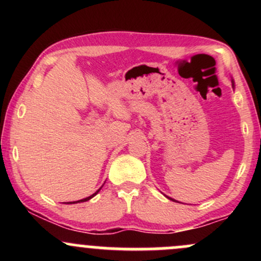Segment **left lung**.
Masks as SVG:
<instances>
[{
    "mask_svg": "<svg viewBox=\"0 0 261 261\" xmlns=\"http://www.w3.org/2000/svg\"><path fill=\"white\" fill-rule=\"evenodd\" d=\"M233 86H234V85H233ZM167 197H168V196H167ZM168 199H170V197H168ZM170 200H172V201H175L174 199H170Z\"/></svg>",
    "mask_w": 261,
    "mask_h": 261,
    "instance_id": "obj_1",
    "label": "left lung"
}]
</instances>
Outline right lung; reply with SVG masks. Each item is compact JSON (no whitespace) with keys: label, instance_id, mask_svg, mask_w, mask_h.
Instances as JSON below:
<instances>
[{"label":"right lung","instance_id":"add662e5","mask_svg":"<svg viewBox=\"0 0 261 261\" xmlns=\"http://www.w3.org/2000/svg\"><path fill=\"white\" fill-rule=\"evenodd\" d=\"M99 190H100V189H98V190H97V191H95V193H94V194H92V195H91V196L86 197V199L79 200V201H73V202H67V203H77V202H85V201H88V200H89V199H92V197H93V196H95V195H97V194H98V193H99Z\"/></svg>","mask_w":261,"mask_h":261}]
</instances>
